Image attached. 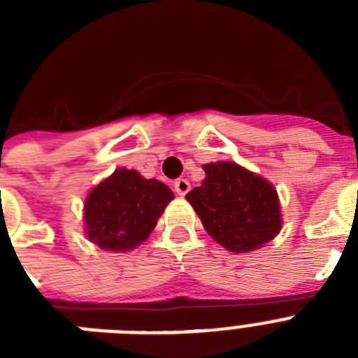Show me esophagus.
<instances>
[{
	"instance_id": "esophagus-1",
	"label": "esophagus",
	"mask_w": 358,
	"mask_h": 358,
	"mask_svg": "<svg viewBox=\"0 0 358 358\" xmlns=\"http://www.w3.org/2000/svg\"><path fill=\"white\" fill-rule=\"evenodd\" d=\"M173 187H174V191H176L180 196H182V195H187V193H189L191 184L185 178H178V180H174Z\"/></svg>"
}]
</instances>
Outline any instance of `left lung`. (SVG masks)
Wrapping results in <instances>:
<instances>
[{"label": "left lung", "mask_w": 358, "mask_h": 358, "mask_svg": "<svg viewBox=\"0 0 358 358\" xmlns=\"http://www.w3.org/2000/svg\"><path fill=\"white\" fill-rule=\"evenodd\" d=\"M204 171L201 187L185 199L217 243L232 252H247L278 234V196L267 180L230 162L208 163Z\"/></svg>", "instance_id": "left-lung-1"}]
</instances>
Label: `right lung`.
I'll return each instance as SVG.
<instances>
[{"label":"right lung","instance_id":"right-lung-1","mask_svg":"<svg viewBox=\"0 0 358 358\" xmlns=\"http://www.w3.org/2000/svg\"><path fill=\"white\" fill-rule=\"evenodd\" d=\"M173 199V191L159 180L117 169L87 196V236L102 249H134L148 238Z\"/></svg>","mask_w":358,"mask_h":358}]
</instances>
